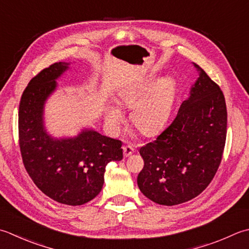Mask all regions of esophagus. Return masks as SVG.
Returning a JSON list of instances; mask_svg holds the SVG:
<instances>
[{
  "label": "esophagus",
  "instance_id": "34e87169",
  "mask_svg": "<svg viewBox=\"0 0 249 249\" xmlns=\"http://www.w3.org/2000/svg\"><path fill=\"white\" fill-rule=\"evenodd\" d=\"M123 152H124V157H129V155H131L134 153V148H133V145H130V144H125L124 147H123Z\"/></svg>",
  "mask_w": 249,
  "mask_h": 249
}]
</instances>
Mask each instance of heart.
<instances>
[{
  "label": "heart",
  "instance_id": "obj_1",
  "mask_svg": "<svg viewBox=\"0 0 249 249\" xmlns=\"http://www.w3.org/2000/svg\"><path fill=\"white\" fill-rule=\"evenodd\" d=\"M177 95V83L164 76L153 83V77L126 87L119 92V105L131 109V125L143 135H153L166 124ZM105 119L111 129L118 131L124 123V114L114 105H108Z\"/></svg>",
  "mask_w": 249,
  "mask_h": 249
}]
</instances>
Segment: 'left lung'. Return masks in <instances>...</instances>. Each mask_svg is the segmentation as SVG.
Listing matches in <instances>:
<instances>
[{
	"label": "left lung",
	"instance_id": "1",
	"mask_svg": "<svg viewBox=\"0 0 249 249\" xmlns=\"http://www.w3.org/2000/svg\"><path fill=\"white\" fill-rule=\"evenodd\" d=\"M193 65L199 76L189 98L173 123L139 150L144 165L138 187L160 205H178L201 194L215 177L225 149V96L201 67Z\"/></svg>",
	"mask_w": 249,
	"mask_h": 249
}]
</instances>
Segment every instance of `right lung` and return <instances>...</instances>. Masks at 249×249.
Returning <instances> with one entry per match:
<instances>
[{
    "mask_svg": "<svg viewBox=\"0 0 249 249\" xmlns=\"http://www.w3.org/2000/svg\"><path fill=\"white\" fill-rule=\"evenodd\" d=\"M70 62L42 70L23 90L18 113L19 147L29 176L58 203L83 205L98 196L107 164L123 159L122 141L83 129L75 137L53 138L44 126V106Z\"/></svg>",
    "mask_w": 249,
    "mask_h": 249,
    "instance_id": "right-lung-1",
    "label": "right lung"
}]
</instances>
